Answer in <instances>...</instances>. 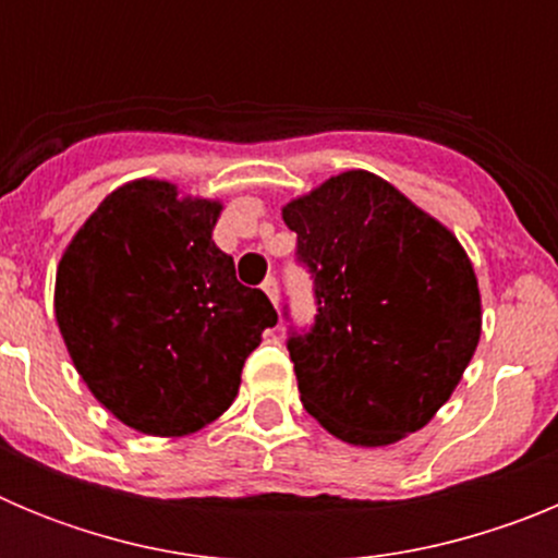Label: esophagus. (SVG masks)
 I'll list each match as a JSON object with an SVG mask.
<instances>
[{
	"mask_svg": "<svg viewBox=\"0 0 558 558\" xmlns=\"http://www.w3.org/2000/svg\"><path fill=\"white\" fill-rule=\"evenodd\" d=\"M263 290H265V295H268L270 302H274V307H279V282H276L274 276H268V279H265Z\"/></svg>",
	"mask_w": 558,
	"mask_h": 558,
	"instance_id": "esophagus-1",
	"label": "esophagus"
}]
</instances>
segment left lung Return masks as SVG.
Returning a JSON list of instances; mask_svg holds the SVG:
<instances>
[{"label": "left lung", "instance_id": "1", "mask_svg": "<svg viewBox=\"0 0 558 558\" xmlns=\"http://www.w3.org/2000/svg\"><path fill=\"white\" fill-rule=\"evenodd\" d=\"M313 274L315 324L290 332L302 405L347 445L386 447L436 416L481 340V290L447 226L366 170L282 209Z\"/></svg>", "mask_w": 558, "mask_h": 558}]
</instances>
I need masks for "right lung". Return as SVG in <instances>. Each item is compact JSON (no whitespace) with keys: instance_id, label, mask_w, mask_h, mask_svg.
Segmentation results:
<instances>
[{"instance_id":"add662e5","label":"right lung","mask_w":558,"mask_h":558,"mask_svg":"<svg viewBox=\"0 0 558 558\" xmlns=\"http://www.w3.org/2000/svg\"><path fill=\"white\" fill-rule=\"evenodd\" d=\"M220 201L170 181L113 190L63 251L56 318L77 374L122 425L186 436L234 402L243 363L276 324L215 245Z\"/></svg>"}]
</instances>
